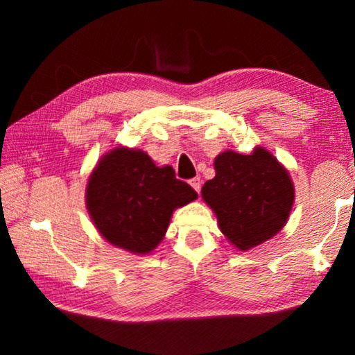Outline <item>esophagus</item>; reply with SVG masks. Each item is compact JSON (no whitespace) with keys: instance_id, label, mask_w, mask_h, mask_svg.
<instances>
[{"instance_id":"obj_1","label":"esophagus","mask_w":355,"mask_h":355,"mask_svg":"<svg viewBox=\"0 0 355 355\" xmlns=\"http://www.w3.org/2000/svg\"><path fill=\"white\" fill-rule=\"evenodd\" d=\"M189 183H191V186H192V188H194V191H197V192H200V189H202V180H200L199 177L192 178Z\"/></svg>"}]
</instances>
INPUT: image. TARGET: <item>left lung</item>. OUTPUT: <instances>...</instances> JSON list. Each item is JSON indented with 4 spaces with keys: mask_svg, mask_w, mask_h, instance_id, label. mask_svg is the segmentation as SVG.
I'll return each instance as SVG.
<instances>
[{
    "mask_svg": "<svg viewBox=\"0 0 355 355\" xmlns=\"http://www.w3.org/2000/svg\"><path fill=\"white\" fill-rule=\"evenodd\" d=\"M216 177L203 184L202 199L220 232L248 252L285 227L294 203V184L285 166L264 147L250 155L225 150L214 158Z\"/></svg>",
    "mask_w": 355,
    "mask_h": 355,
    "instance_id": "1",
    "label": "left lung"
}]
</instances>
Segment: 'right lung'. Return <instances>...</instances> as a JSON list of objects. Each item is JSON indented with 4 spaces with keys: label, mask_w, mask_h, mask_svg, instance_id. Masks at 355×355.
Wrapping results in <instances>:
<instances>
[{
    "label": "right lung",
    "mask_w": 355,
    "mask_h": 355,
    "mask_svg": "<svg viewBox=\"0 0 355 355\" xmlns=\"http://www.w3.org/2000/svg\"><path fill=\"white\" fill-rule=\"evenodd\" d=\"M197 199L171 166L158 167L142 150L116 147L87 178L86 207L107 243L135 255L156 249L173 211Z\"/></svg>",
    "instance_id": "obj_1"
}]
</instances>
